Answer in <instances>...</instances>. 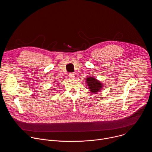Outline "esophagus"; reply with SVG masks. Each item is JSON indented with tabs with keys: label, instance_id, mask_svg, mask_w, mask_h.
<instances>
[{
	"label": "esophagus",
	"instance_id": "1",
	"mask_svg": "<svg viewBox=\"0 0 152 152\" xmlns=\"http://www.w3.org/2000/svg\"><path fill=\"white\" fill-rule=\"evenodd\" d=\"M69 77L70 78H71V79H74L75 78V73H69Z\"/></svg>",
	"mask_w": 152,
	"mask_h": 152
}]
</instances>
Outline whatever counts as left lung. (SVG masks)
<instances>
[{
	"label": "left lung",
	"instance_id": "left-lung-1",
	"mask_svg": "<svg viewBox=\"0 0 152 152\" xmlns=\"http://www.w3.org/2000/svg\"><path fill=\"white\" fill-rule=\"evenodd\" d=\"M86 82L87 83L88 88L90 90L92 93H97V92L100 91V90L102 88V84L100 81L97 80V79L90 77L86 78Z\"/></svg>",
	"mask_w": 152,
	"mask_h": 152
}]
</instances>
